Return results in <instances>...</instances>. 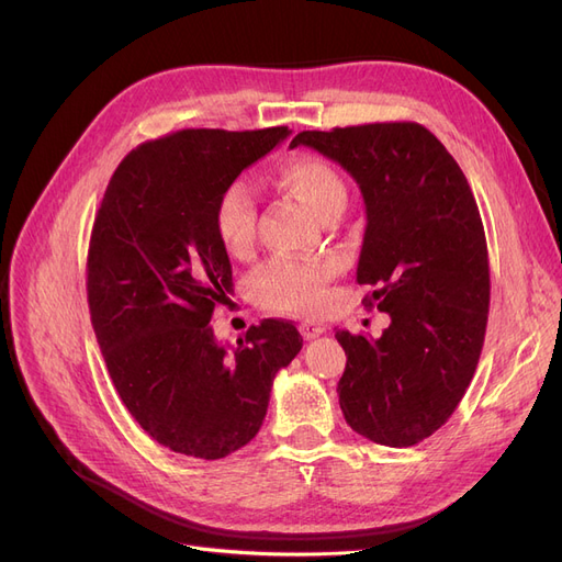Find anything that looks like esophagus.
Returning <instances> with one entry per match:
<instances>
[{"label":"esophagus","mask_w":562,"mask_h":562,"mask_svg":"<svg viewBox=\"0 0 562 562\" xmlns=\"http://www.w3.org/2000/svg\"><path fill=\"white\" fill-rule=\"evenodd\" d=\"M300 330H302V335L307 337V339H314V337L326 333V326H323V323H318V321H302L300 323Z\"/></svg>","instance_id":"obj_1"}]
</instances>
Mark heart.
I'll return each instance as SVG.
<instances>
[{"label":"heart","mask_w":562,"mask_h":562,"mask_svg":"<svg viewBox=\"0 0 562 562\" xmlns=\"http://www.w3.org/2000/svg\"><path fill=\"white\" fill-rule=\"evenodd\" d=\"M277 180L304 206L326 220L347 203V187L337 168L321 157L297 155L279 166ZM213 227L220 246L232 258H244L255 244L258 229V203L244 180L229 182L217 196ZM330 262L271 260L252 279V297L262 307L281 314H316L328 302Z\"/></svg>","instance_id":"b5f03b06"}]
</instances>
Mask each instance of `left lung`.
<instances>
[{
  "mask_svg": "<svg viewBox=\"0 0 562 562\" xmlns=\"http://www.w3.org/2000/svg\"><path fill=\"white\" fill-rule=\"evenodd\" d=\"M337 161L366 201L356 281L366 307L391 316L372 339L337 330L347 353L337 394L349 427L389 448L438 431L467 394L481 359L490 262L471 187L450 151L415 122L302 131Z\"/></svg>",
  "mask_w": 562,
  "mask_h": 562,
  "instance_id": "1",
  "label": "left lung"
}]
</instances>
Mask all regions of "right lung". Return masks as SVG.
I'll list each match as a JSON object with an SVG mask.
<instances>
[{
  "label": "right lung",
  "instance_id": "add662e5",
  "mask_svg": "<svg viewBox=\"0 0 562 562\" xmlns=\"http://www.w3.org/2000/svg\"><path fill=\"white\" fill-rule=\"evenodd\" d=\"M288 133L184 128L147 140L116 166L95 213L87 262L95 339L133 419L173 452L223 459L250 443L271 382L302 349L283 318L250 326L232 351L211 328L232 291L213 227L217 196Z\"/></svg>",
  "mask_w": 562,
  "mask_h": 562
}]
</instances>
